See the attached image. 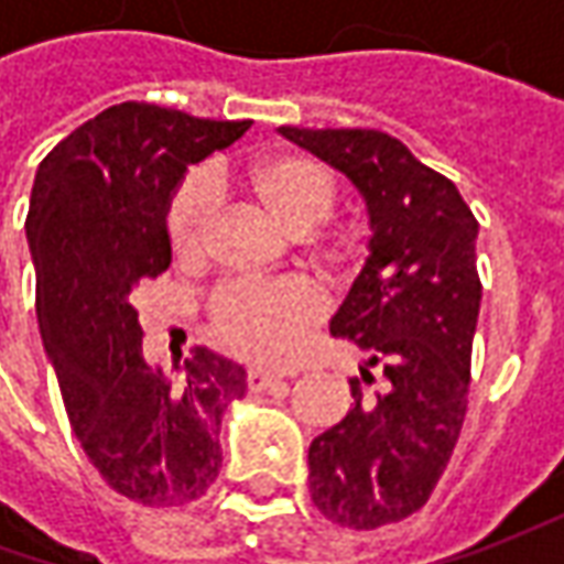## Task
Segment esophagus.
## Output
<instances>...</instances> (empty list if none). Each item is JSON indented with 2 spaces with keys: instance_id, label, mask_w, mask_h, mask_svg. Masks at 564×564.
<instances>
[{
  "instance_id": "esophagus-1",
  "label": "esophagus",
  "mask_w": 564,
  "mask_h": 564,
  "mask_svg": "<svg viewBox=\"0 0 564 564\" xmlns=\"http://www.w3.org/2000/svg\"><path fill=\"white\" fill-rule=\"evenodd\" d=\"M275 386H282V377H275L270 370H248V389L250 392H267V389H275Z\"/></svg>"
}]
</instances>
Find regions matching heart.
Returning a JSON list of instances; mask_svg holds the SVG:
<instances>
[{"label":"heart","instance_id":"obj_1","mask_svg":"<svg viewBox=\"0 0 564 564\" xmlns=\"http://www.w3.org/2000/svg\"><path fill=\"white\" fill-rule=\"evenodd\" d=\"M250 197L263 206L285 235H311L336 206V175L304 153H272L253 163L245 175ZM169 241L182 260H200L213 228V187L204 178H187L169 204ZM348 260L345 248L316 250L323 270H341ZM323 311L319 294L307 282H272V285H228L213 297V329L241 358L275 364L301 345L304 333Z\"/></svg>","mask_w":564,"mask_h":564}]
</instances>
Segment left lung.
Masks as SVG:
<instances>
[{
	"label": "left lung",
	"instance_id": "obj_1",
	"mask_svg": "<svg viewBox=\"0 0 564 564\" xmlns=\"http://www.w3.org/2000/svg\"><path fill=\"white\" fill-rule=\"evenodd\" d=\"M358 187L370 257L329 323L364 351L351 408L311 452V499L373 531L426 506L467 414L480 314L477 219L445 175L373 128H279Z\"/></svg>",
	"mask_w": 564,
	"mask_h": 564
}]
</instances>
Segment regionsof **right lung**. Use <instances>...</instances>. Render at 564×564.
I'll return each mask as SVG.
<instances>
[{"label": "right lung", "mask_w": 564, "mask_h": 564, "mask_svg": "<svg viewBox=\"0 0 564 564\" xmlns=\"http://www.w3.org/2000/svg\"><path fill=\"white\" fill-rule=\"evenodd\" d=\"M250 121L119 102L40 163L28 209L36 319L77 443L109 487L141 506L200 499L223 467L219 423L248 373L194 348L172 382L141 351L131 294L172 263L165 213L187 165Z\"/></svg>", "instance_id": "add662e5"}]
</instances>
